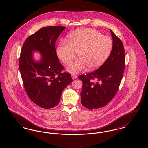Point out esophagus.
<instances>
[{
  "mask_svg": "<svg viewBox=\"0 0 148 148\" xmlns=\"http://www.w3.org/2000/svg\"><path fill=\"white\" fill-rule=\"evenodd\" d=\"M71 77H72V79L74 80V79H75L76 78H77V75H75V74H73L71 75Z\"/></svg>",
  "mask_w": 148,
  "mask_h": 148,
  "instance_id": "34e87169",
  "label": "esophagus"
}]
</instances>
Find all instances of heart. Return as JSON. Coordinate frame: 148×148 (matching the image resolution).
Here are the masks:
<instances>
[{"label": "heart", "mask_w": 148, "mask_h": 148, "mask_svg": "<svg viewBox=\"0 0 148 148\" xmlns=\"http://www.w3.org/2000/svg\"><path fill=\"white\" fill-rule=\"evenodd\" d=\"M66 41L60 42L56 54L63 63L68 64L77 53L79 58L67 67L72 74L78 73L86 66L89 70L98 68L109 56L113 48L110 38L92 29L77 30L68 35Z\"/></svg>", "instance_id": "b5f03b06"}]
</instances>
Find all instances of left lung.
<instances>
[{"instance_id": "obj_1", "label": "left lung", "mask_w": 148, "mask_h": 148, "mask_svg": "<svg viewBox=\"0 0 148 148\" xmlns=\"http://www.w3.org/2000/svg\"><path fill=\"white\" fill-rule=\"evenodd\" d=\"M110 30L113 42L109 56L97 70L78 77L83 82L81 103L88 109L103 107L113 99L124 72L125 56L123 42Z\"/></svg>"}]
</instances>
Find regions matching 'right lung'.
I'll return each instance as SVG.
<instances>
[{"label": "right lung", "mask_w": 148, "mask_h": 148, "mask_svg": "<svg viewBox=\"0 0 148 148\" xmlns=\"http://www.w3.org/2000/svg\"><path fill=\"white\" fill-rule=\"evenodd\" d=\"M65 28L50 26L40 29L29 36L21 48L19 66L24 89L30 99L44 109L57 106L64 89L73 81L70 73H62L64 67L56 48V39ZM35 50L43 56L39 63L32 58Z\"/></svg>", "instance_id": "add662e5"}]
</instances>
